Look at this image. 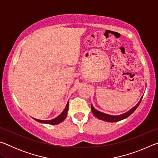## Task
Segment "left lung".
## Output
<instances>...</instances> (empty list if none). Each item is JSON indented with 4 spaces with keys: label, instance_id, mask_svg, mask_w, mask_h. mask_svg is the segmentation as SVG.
Segmentation results:
<instances>
[{
    "label": "left lung",
    "instance_id": "obj_1",
    "mask_svg": "<svg viewBox=\"0 0 158 158\" xmlns=\"http://www.w3.org/2000/svg\"><path fill=\"white\" fill-rule=\"evenodd\" d=\"M142 98L140 99V100L139 102L133 108H132L128 111H127L126 113L123 114L121 115H118V116H113V115H109V114H106L105 113H102V112L98 111L97 109H95L93 106L91 105V110L93 115L95 117H97L100 120H102V121H106V122H111V123H114V122H118L121 121V120H123L125 118H126L128 116H130L131 114H132L134 111L136 110V109L138 107V106L139 105V104L141 102V100H142Z\"/></svg>",
    "mask_w": 158,
    "mask_h": 158
}]
</instances>
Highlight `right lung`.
<instances>
[{
  "label": "right lung",
  "mask_w": 158,
  "mask_h": 158,
  "mask_svg": "<svg viewBox=\"0 0 158 158\" xmlns=\"http://www.w3.org/2000/svg\"><path fill=\"white\" fill-rule=\"evenodd\" d=\"M68 108H69V102H68V103H67V105L65 106V109H64L62 113H61L59 116H58L56 118H53L52 120H49V121H43V120H39V119H36V118H33V119L35 120V121L37 122L42 123L50 124V125H53L59 124L61 122H63L66 118L67 114H68Z\"/></svg>",
  "instance_id": "add662e5"
}]
</instances>
